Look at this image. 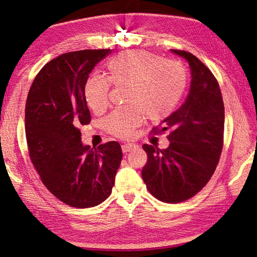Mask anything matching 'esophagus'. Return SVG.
<instances>
[{
    "instance_id": "obj_1",
    "label": "esophagus",
    "mask_w": 257,
    "mask_h": 257,
    "mask_svg": "<svg viewBox=\"0 0 257 257\" xmlns=\"http://www.w3.org/2000/svg\"><path fill=\"white\" fill-rule=\"evenodd\" d=\"M122 148V152L123 153H126V152H130L131 150H133V145H130V144H124L121 146Z\"/></svg>"
}]
</instances>
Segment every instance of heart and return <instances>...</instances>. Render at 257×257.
<instances>
[{"instance_id": "obj_1", "label": "heart", "mask_w": 257, "mask_h": 257, "mask_svg": "<svg viewBox=\"0 0 257 257\" xmlns=\"http://www.w3.org/2000/svg\"><path fill=\"white\" fill-rule=\"evenodd\" d=\"M106 78H90L84 85V97L93 111L102 112L109 105L110 85L125 87L124 103L104 121L110 134L128 138L145 116L151 121L166 118L181 99L188 74L176 61L162 60L158 54L141 50L122 51L106 64Z\"/></svg>"}]
</instances>
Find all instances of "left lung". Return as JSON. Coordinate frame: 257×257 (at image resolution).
<instances>
[{"instance_id": "1", "label": "left lung", "mask_w": 257, "mask_h": 257, "mask_svg": "<svg viewBox=\"0 0 257 257\" xmlns=\"http://www.w3.org/2000/svg\"><path fill=\"white\" fill-rule=\"evenodd\" d=\"M189 62V95L178 110L163 120L154 134L169 131L168 148L144 145L148 162L142 177L155 198L168 204L190 199L211 179L224 138V103L214 75L191 52L172 49Z\"/></svg>"}]
</instances>
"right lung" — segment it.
I'll use <instances>...</instances> for the list:
<instances>
[{
    "label": "right lung",
    "mask_w": 257,
    "mask_h": 257,
    "mask_svg": "<svg viewBox=\"0 0 257 257\" xmlns=\"http://www.w3.org/2000/svg\"><path fill=\"white\" fill-rule=\"evenodd\" d=\"M110 52L87 49L61 54L36 75L27 98L30 159L46 188L74 208L94 207L107 199L122 160L119 143L84 146L79 130L91 121L84 85Z\"/></svg>",
    "instance_id": "right-lung-1"
}]
</instances>
